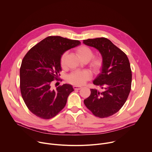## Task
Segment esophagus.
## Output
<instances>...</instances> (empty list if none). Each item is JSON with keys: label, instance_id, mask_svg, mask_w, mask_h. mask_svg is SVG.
Wrapping results in <instances>:
<instances>
[{"label": "esophagus", "instance_id": "obj_1", "mask_svg": "<svg viewBox=\"0 0 152 152\" xmlns=\"http://www.w3.org/2000/svg\"><path fill=\"white\" fill-rule=\"evenodd\" d=\"M81 88H82L81 86H76V85H74V86H73V89H74V90H80Z\"/></svg>", "mask_w": 152, "mask_h": 152}]
</instances>
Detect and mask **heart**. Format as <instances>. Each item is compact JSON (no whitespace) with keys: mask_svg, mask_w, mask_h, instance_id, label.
<instances>
[{"mask_svg":"<svg viewBox=\"0 0 152 152\" xmlns=\"http://www.w3.org/2000/svg\"><path fill=\"white\" fill-rule=\"evenodd\" d=\"M75 52L81 61L88 62L90 60L89 67L93 72L96 73L100 71L103 66L102 58L97 56L92 58L94 56V52L89 47L84 45L80 46L75 49ZM67 56V53L64 52L60 58V65L63 69L66 67ZM91 77L90 73L86 70L74 71L69 75L67 77V80L69 83L73 85H82L84 84L86 81L88 80Z\"/></svg>","mask_w":152,"mask_h":152,"instance_id":"1","label":"heart"}]
</instances>
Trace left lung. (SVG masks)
<instances>
[{
	"instance_id": "left-lung-1",
	"label": "left lung",
	"mask_w": 152,
	"mask_h": 152,
	"mask_svg": "<svg viewBox=\"0 0 152 152\" xmlns=\"http://www.w3.org/2000/svg\"><path fill=\"white\" fill-rule=\"evenodd\" d=\"M83 42L97 49L103 59L101 73L93 81L102 90L91 89L84 104L95 116L108 117L121 109L131 91V65L125 53L110 39L102 37L85 39Z\"/></svg>"
}]
</instances>
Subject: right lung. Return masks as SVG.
Returning <instances> with one entry per match:
<instances>
[{
  "instance_id": "right-lung-1",
  "label": "right lung",
  "mask_w": 152,
  "mask_h": 152,
  "mask_svg": "<svg viewBox=\"0 0 152 152\" xmlns=\"http://www.w3.org/2000/svg\"><path fill=\"white\" fill-rule=\"evenodd\" d=\"M80 44L78 40L49 36L24 56L20 69V91L29 110L38 117L53 118L66 106L74 91L72 86L64 84L52 90L51 83L60 76L62 54Z\"/></svg>"
}]
</instances>
